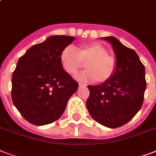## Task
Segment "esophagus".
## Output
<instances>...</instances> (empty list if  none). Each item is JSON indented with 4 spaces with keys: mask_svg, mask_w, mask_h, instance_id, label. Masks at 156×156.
<instances>
[{
    "mask_svg": "<svg viewBox=\"0 0 156 156\" xmlns=\"http://www.w3.org/2000/svg\"><path fill=\"white\" fill-rule=\"evenodd\" d=\"M78 85H79V87H87V84L83 83H78Z\"/></svg>",
    "mask_w": 156,
    "mask_h": 156,
    "instance_id": "esophagus-1",
    "label": "esophagus"
}]
</instances>
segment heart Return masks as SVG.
<instances>
[{"label": "heart", "instance_id": "b5f03b06", "mask_svg": "<svg viewBox=\"0 0 156 156\" xmlns=\"http://www.w3.org/2000/svg\"><path fill=\"white\" fill-rule=\"evenodd\" d=\"M61 63L71 76H76L84 66L87 69L78 76L81 81H94L103 83L108 81L116 72L117 62L109 55L107 48L98 43L76 48H65L61 53Z\"/></svg>", "mask_w": 156, "mask_h": 156}]
</instances>
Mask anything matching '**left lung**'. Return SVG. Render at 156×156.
<instances>
[{
  "mask_svg": "<svg viewBox=\"0 0 156 156\" xmlns=\"http://www.w3.org/2000/svg\"><path fill=\"white\" fill-rule=\"evenodd\" d=\"M112 46L117 62L108 81L88 86L89 113L95 121L108 128H117L130 121L140 110L147 87L145 67L138 54L113 36L103 37Z\"/></svg>",
  "mask_w": 156,
  "mask_h": 156,
  "instance_id": "8db88e82",
  "label": "left lung"
}]
</instances>
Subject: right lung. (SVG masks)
I'll use <instances>...</instances> for the list:
<instances>
[{"mask_svg":"<svg viewBox=\"0 0 156 156\" xmlns=\"http://www.w3.org/2000/svg\"><path fill=\"white\" fill-rule=\"evenodd\" d=\"M75 37L52 35L30 47L18 60L12 76V100L22 116L35 126L58 120L78 83L61 63L62 50Z\"/></svg>","mask_w":156,"mask_h":156,"instance_id":"right-lung-1","label":"right lung"}]
</instances>
